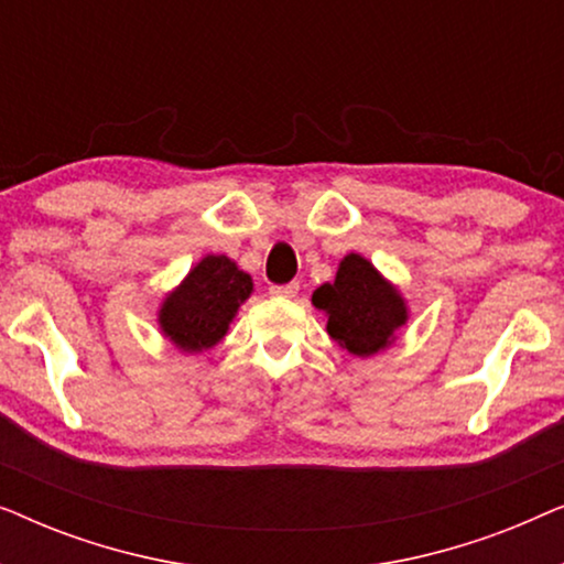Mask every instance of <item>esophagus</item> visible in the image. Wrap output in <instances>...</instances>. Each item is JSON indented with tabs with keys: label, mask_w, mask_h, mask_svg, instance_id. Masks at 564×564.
<instances>
[{
	"label": "esophagus",
	"mask_w": 564,
	"mask_h": 564,
	"mask_svg": "<svg viewBox=\"0 0 564 564\" xmlns=\"http://www.w3.org/2000/svg\"><path fill=\"white\" fill-rule=\"evenodd\" d=\"M297 290H300V282L272 284V288H269V295H274V297H295Z\"/></svg>",
	"instance_id": "34e87169"
}]
</instances>
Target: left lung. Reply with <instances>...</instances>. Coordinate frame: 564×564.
Masks as SVG:
<instances>
[{"mask_svg": "<svg viewBox=\"0 0 564 564\" xmlns=\"http://www.w3.org/2000/svg\"><path fill=\"white\" fill-rule=\"evenodd\" d=\"M313 305L328 315V336L357 357L390 346L395 330L408 321L398 290L359 253L344 257L334 284H321L313 292Z\"/></svg>", "mask_w": 564, "mask_h": 564, "instance_id": "8db88e82", "label": "left lung"}]
</instances>
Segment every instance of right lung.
<instances>
[{
  "instance_id": "add662e5",
  "label": "right lung",
  "mask_w": 564,
  "mask_h": 564,
  "mask_svg": "<svg viewBox=\"0 0 564 564\" xmlns=\"http://www.w3.org/2000/svg\"><path fill=\"white\" fill-rule=\"evenodd\" d=\"M253 290L251 276L228 257H205L180 288L164 300L159 326L182 351L210 349L226 336L243 300Z\"/></svg>"
}]
</instances>
